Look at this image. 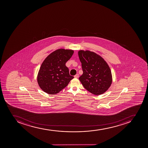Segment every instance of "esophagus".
I'll return each mask as SVG.
<instances>
[{"label":"esophagus","instance_id":"esophagus-1","mask_svg":"<svg viewBox=\"0 0 148 148\" xmlns=\"http://www.w3.org/2000/svg\"><path fill=\"white\" fill-rule=\"evenodd\" d=\"M79 74H77L75 75L74 76L75 78H77V77H79Z\"/></svg>","mask_w":148,"mask_h":148}]
</instances>
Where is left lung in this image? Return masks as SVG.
Returning <instances> with one entry per match:
<instances>
[{
	"label": "left lung",
	"mask_w": 148,
	"mask_h": 148,
	"mask_svg": "<svg viewBox=\"0 0 148 148\" xmlns=\"http://www.w3.org/2000/svg\"><path fill=\"white\" fill-rule=\"evenodd\" d=\"M83 73L79 79L84 88L92 94H102L112 82L110 68L99 55L89 51L78 52Z\"/></svg>",
	"instance_id": "left-lung-1"
}]
</instances>
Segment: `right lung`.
<instances>
[{
  "instance_id": "right-lung-1",
  "label": "right lung",
  "mask_w": 148,
  "mask_h": 148,
  "mask_svg": "<svg viewBox=\"0 0 148 148\" xmlns=\"http://www.w3.org/2000/svg\"><path fill=\"white\" fill-rule=\"evenodd\" d=\"M73 50L60 49L50 54L42 64L37 76V82L43 91L49 94L59 93L73 79L66 63L71 57Z\"/></svg>"
}]
</instances>
